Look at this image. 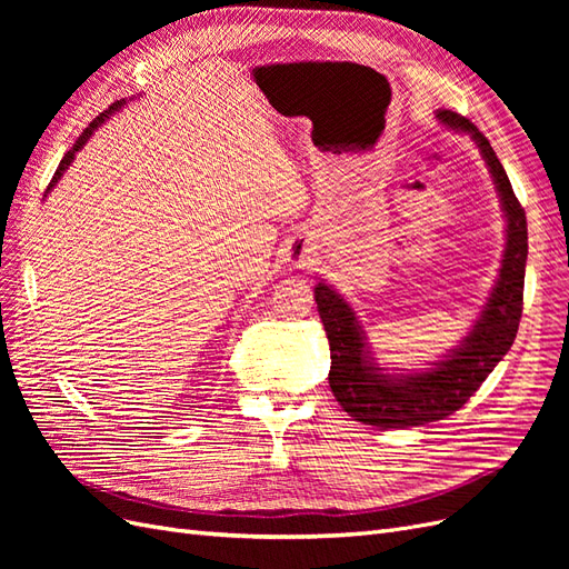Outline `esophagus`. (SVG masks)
<instances>
[{
	"label": "esophagus",
	"mask_w": 569,
	"mask_h": 569,
	"mask_svg": "<svg viewBox=\"0 0 569 569\" xmlns=\"http://www.w3.org/2000/svg\"><path fill=\"white\" fill-rule=\"evenodd\" d=\"M287 263L295 268H311L318 263V251L308 239H295L287 249Z\"/></svg>",
	"instance_id": "34e87169"
}]
</instances>
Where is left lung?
Masks as SVG:
<instances>
[{
    "mask_svg": "<svg viewBox=\"0 0 569 569\" xmlns=\"http://www.w3.org/2000/svg\"><path fill=\"white\" fill-rule=\"evenodd\" d=\"M437 120L453 132L470 134L496 184L506 218V249L487 303L458 347L427 368H382L368 341L363 322L339 291L320 280L316 303L330 341V389L339 406L363 425L403 429L451 416L487 380L510 351L522 318L527 266V218L491 144L468 118L437 109Z\"/></svg>",
    "mask_w": 569,
    "mask_h": 569,
    "instance_id": "1",
    "label": "left lung"
}]
</instances>
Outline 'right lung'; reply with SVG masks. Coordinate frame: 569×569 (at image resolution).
Here are the masks:
<instances>
[{
  "label": "right lung",
  "mask_w": 569,
  "mask_h": 569,
  "mask_svg": "<svg viewBox=\"0 0 569 569\" xmlns=\"http://www.w3.org/2000/svg\"><path fill=\"white\" fill-rule=\"evenodd\" d=\"M128 101H132V99H120V101H116V104H111L104 113H99L94 120H92V123L88 126V128H84L82 130V134L78 137V140H76V144L71 147V149H68L66 151V157L61 159V163H59V168H57V173H54V178H51V182H49V187H47V192H44V197L51 192V189H54L57 187V182L63 178V173H66V170H68V166H71L73 163V159H76V153L84 147V144H88V140H90V137L94 134V130L101 126V123H107V118H111L116 111H120V109H123L126 104H128Z\"/></svg>",
  "instance_id": "right-lung-1"
}]
</instances>
